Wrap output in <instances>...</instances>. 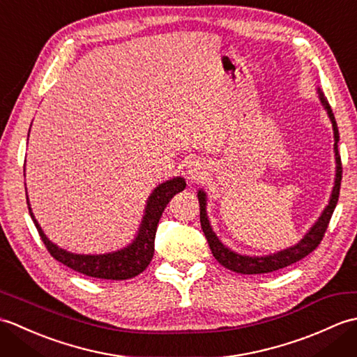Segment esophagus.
<instances>
[{
	"instance_id": "34e87169",
	"label": "esophagus",
	"mask_w": 357,
	"mask_h": 357,
	"mask_svg": "<svg viewBox=\"0 0 357 357\" xmlns=\"http://www.w3.org/2000/svg\"><path fill=\"white\" fill-rule=\"evenodd\" d=\"M208 174V167L202 161V159H195V161L188 165L187 170V179L192 183H199V181L206 179Z\"/></svg>"
}]
</instances>
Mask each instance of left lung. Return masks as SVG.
Masks as SVG:
<instances>
[{"mask_svg": "<svg viewBox=\"0 0 357 357\" xmlns=\"http://www.w3.org/2000/svg\"><path fill=\"white\" fill-rule=\"evenodd\" d=\"M316 93L319 101L322 104L324 110L327 112L328 119L333 127V138H335V147H333V151H335V183H333V188L328 198V204L325 206L322 210V213L319 218L316 219L314 224L310 227L304 236L301 238V241L296 242L294 245L287 247L284 250H279V252L275 253H268V255H262V256H256V255H242L234 252L230 247H227L224 242L218 238V234L215 233L213 227L210 224L208 213H207V193L199 188L198 190V199H199V207H201V227L202 231L206 234V239L210 245L211 253H213L215 259L224 265L225 268H229L231 271L241 273V275H264V273H271L280 268H285L288 265H291L294 262L301 261L302 257H305L310 255L313 250L321 244V241L324 238V233L327 230L328 222L331 219L333 211L336 208V204L339 199V190H340V179H342V164H340V155L337 151V141H339V130H337V124L335 115H333V110L330 107V104L325 98L324 92L316 87Z\"/></svg>", "mask_w": 357, "mask_h": 357, "instance_id": "left-lung-1", "label": "left lung"}]
</instances>
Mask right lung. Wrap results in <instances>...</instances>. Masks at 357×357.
<instances>
[{
	"mask_svg": "<svg viewBox=\"0 0 357 357\" xmlns=\"http://www.w3.org/2000/svg\"><path fill=\"white\" fill-rule=\"evenodd\" d=\"M30 132V130H29ZM29 141V139H27ZM26 172V169H24ZM26 176V173H24ZM185 188V179L183 176H174L164 181V183L158 184L149 198L146 201V207H144V215L141 219V224L136 230L135 238L132 242L123 248H118L115 252L100 253V255H84V253H72L69 250L61 248L52 242L45 236L44 230L41 229L40 222L30 207L29 195L27 196V207L30 218L36 227L38 233L47 247L49 253L55 257L58 262H61L67 267L82 273V275L96 278V279H110V280H124L132 279L138 276L149 267V264L155 253V236L158 222L162 216V211L170 202L174 195L183 192ZM27 190V188H26Z\"/></svg>",
	"mask_w": 357,
	"mask_h": 357,
	"instance_id": "obj_1",
	"label": "right lung"
}]
</instances>
